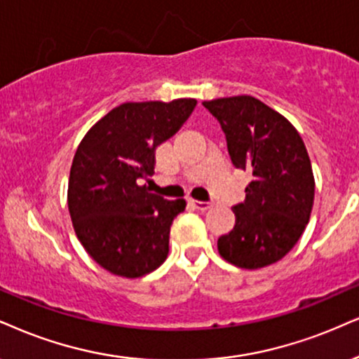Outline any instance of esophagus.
Segmentation results:
<instances>
[{
  "label": "esophagus",
  "instance_id": "1",
  "mask_svg": "<svg viewBox=\"0 0 359 359\" xmlns=\"http://www.w3.org/2000/svg\"><path fill=\"white\" fill-rule=\"evenodd\" d=\"M189 203H191V205L196 208V210H200V211H206V210H210L211 206H213V203L211 201H200V200H189Z\"/></svg>",
  "mask_w": 359,
  "mask_h": 359
}]
</instances>
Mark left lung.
I'll return each instance as SVG.
<instances>
[{"mask_svg": "<svg viewBox=\"0 0 359 359\" xmlns=\"http://www.w3.org/2000/svg\"><path fill=\"white\" fill-rule=\"evenodd\" d=\"M218 119L234 168L253 175L234 228L218 238L221 258L258 269L276 263L298 243L315 200L306 146L285 116L253 96L205 101Z\"/></svg>", "mask_w": 359, "mask_h": 359, "instance_id": "left-lung-1", "label": "left lung"}]
</instances>
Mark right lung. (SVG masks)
I'll use <instances>...</instances> for the list:
<instances>
[{
	"mask_svg": "<svg viewBox=\"0 0 359 359\" xmlns=\"http://www.w3.org/2000/svg\"><path fill=\"white\" fill-rule=\"evenodd\" d=\"M196 100L119 104L79 143L68 208L79 243L100 266L125 278L151 273L170 251L172 219L187 201L149 193L154 151L178 133Z\"/></svg>",
	"mask_w": 359,
	"mask_h": 359,
	"instance_id": "obj_1",
	"label": "right lung"
}]
</instances>
